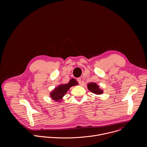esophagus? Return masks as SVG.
Returning <instances> with one entry per match:
<instances>
[{"label": "esophagus", "instance_id": "esophagus-1", "mask_svg": "<svg viewBox=\"0 0 147 147\" xmlns=\"http://www.w3.org/2000/svg\"><path fill=\"white\" fill-rule=\"evenodd\" d=\"M77 81H78V82L79 83V84H81V83H82V79H81L80 78H78V79H77Z\"/></svg>", "mask_w": 147, "mask_h": 147}]
</instances>
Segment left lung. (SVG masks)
<instances>
[{"label": "left lung", "instance_id": "8db88e82", "mask_svg": "<svg viewBox=\"0 0 147 147\" xmlns=\"http://www.w3.org/2000/svg\"><path fill=\"white\" fill-rule=\"evenodd\" d=\"M87 87L90 92L96 94L100 95L104 93L103 90L100 89V86L95 83H90L87 84Z\"/></svg>", "mask_w": 147, "mask_h": 147}]
</instances>
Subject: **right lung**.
Segmentation results:
<instances>
[{
    "label": "right lung",
    "mask_w": 147,
    "mask_h": 147,
    "mask_svg": "<svg viewBox=\"0 0 147 147\" xmlns=\"http://www.w3.org/2000/svg\"><path fill=\"white\" fill-rule=\"evenodd\" d=\"M78 84L79 83L75 79H71L67 84H61L55 87L54 89L50 92V97L55 101L61 102L63 96L66 94L69 88Z\"/></svg>",
    "instance_id": "add662e5"
}]
</instances>
